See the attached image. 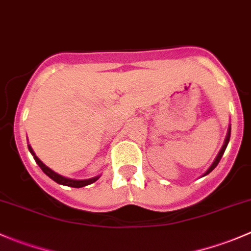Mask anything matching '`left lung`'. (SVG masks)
<instances>
[{"instance_id": "obj_1", "label": "left lung", "mask_w": 251, "mask_h": 251, "mask_svg": "<svg viewBox=\"0 0 251 251\" xmlns=\"http://www.w3.org/2000/svg\"><path fill=\"white\" fill-rule=\"evenodd\" d=\"M229 137H231V127L228 128V132H227V136H226V141H225V144H224V146H222V148H221V151H220L219 155H217V158L215 159V161H214V163H212V165L210 166V169H209V170H207L206 173H205V175H207V174H210V173H211V171L214 170L215 168H216V166H217V164L220 163V160H221L222 155H224L225 151H226V148H227V144H228V142H229Z\"/></svg>"}]
</instances>
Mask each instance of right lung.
Instances as JSON below:
<instances>
[{"label": "right lung", "mask_w": 251, "mask_h": 251, "mask_svg": "<svg viewBox=\"0 0 251 251\" xmlns=\"http://www.w3.org/2000/svg\"><path fill=\"white\" fill-rule=\"evenodd\" d=\"M29 151H30V153H31L32 155H34L35 161H36L37 165H39L40 168H41V170L44 171V173L46 174L48 177H50V178H52L53 181H55V182H57V183H59V184H63V186L74 187V188H80V187H85V186H87V184L93 183V182H96L98 178H100V177L97 176V177H93V178L82 179V181H80V179H70V178H67V177H63V176H60V175H58L57 173H54V171H53V170H50V168H47V166L45 165V164L42 163V161L40 160V159L37 158L36 155H35L34 151H32V148L30 146H29Z\"/></svg>", "instance_id": "right-lung-1"}]
</instances>
